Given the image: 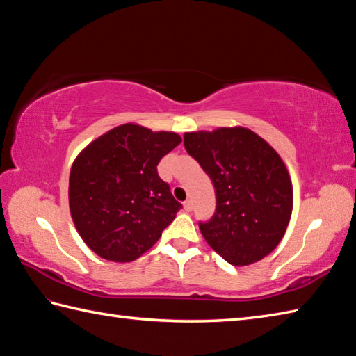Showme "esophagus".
Instances as JSON below:
<instances>
[{"label":"esophagus","instance_id":"obj_1","mask_svg":"<svg viewBox=\"0 0 356 356\" xmlns=\"http://www.w3.org/2000/svg\"><path fill=\"white\" fill-rule=\"evenodd\" d=\"M184 209L186 211V213H191V211H193V202L191 200L184 202Z\"/></svg>","mask_w":356,"mask_h":356}]
</instances>
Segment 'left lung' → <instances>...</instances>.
<instances>
[{
    "instance_id": "obj_1",
    "label": "left lung",
    "mask_w": 356,
    "mask_h": 356,
    "mask_svg": "<svg viewBox=\"0 0 356 356\" xmlns=\"http://www.w3.org/2000/svg\"><path fill=\"white\" fill-rule=\"evenodd\" d=\"M184 145L216 190V213L199 223L208 245L234 266L264 259L292 214V182L282 157L245 127L185 133Z\"/></svg>"
}]
</instances>
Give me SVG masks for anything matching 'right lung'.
I'll return each instance as SVG.
<instances>
[{"mask_svg":"<svg viewBox=\"0 0 356 356\" xmlns=\"http://www.w3.org/2000/svg\"><path fill=\"white\" fill-rule=\"evenodd\" d=\"M182 142L172 131L119 125L74 159L69 205L81 238L104 260L133 261L153 248L182 205L157 165Z\"/></svg>","mask_w":356,"mask_h":356,"instance_id":"obj_1","label":"right lung"}]
</instances>
